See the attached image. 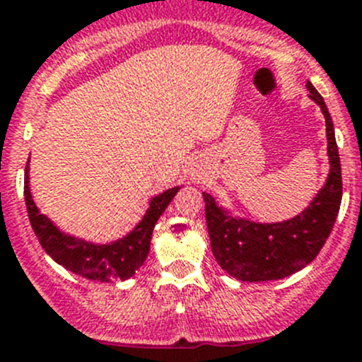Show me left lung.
<instances>
[{
    "label": "left lung",
    "instance_id": "1",
    "mask_svg": "<svg viewBox=\"0 0 362 362\" xmlns=\"http://www.w3.org/2000/svg\"><path fill=\"white\" fill-rule=\"evenodd\" d=\"M308 90L325 115L330 163L325 187L311 206L286 222L254 223L229 216L215 204L211 195L204 194L213 256L227 274L240 281H274L304 268L318 256L338 216L343 185L332 119L318 90L311 83H308Z\"/></svg>",
    "mask_w": 362,
    "mask_h": 362
}]
</instances>
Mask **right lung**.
Wrapping results in <instances>:
<instances>
[{
	"mask_svg": "<svg viewBox=\"0 0 362 362\" xmlns=\"http://www.w3.org/2000/svg\"><path fill=\"white\" fill-rule=\"evenodd\" d=\"M179 187L163 192L151 201L149 209L142 222L126 236L110 245H92L72 236L62 235L60 230L37 209L28 187V168L24 172V201L28 209L30 223L33 233L39 238L42 249L57 261L58 264L78 275H83L94 281H124L135 275L149 254L151 236L158 218L168 202L177 194Z\"/></svg>",
	"mask_w": 362,
	"mask_h": 362,
	"instance_id": "obj_1",
	"label": "right lung"
}]
</instances>
